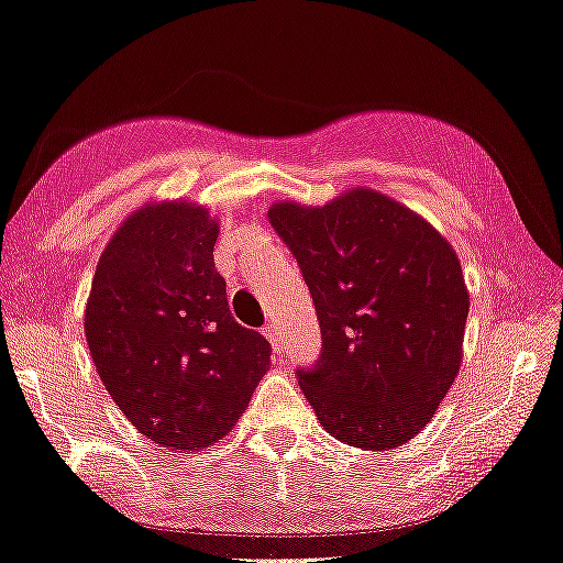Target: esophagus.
Returning <instances> with one entry per match:
<instances>
[{
    "label": "esophagus",
    "instance_id": "obj_1",
    "mask_svg": "<svg viewBox=\"0 0 563 563\" xmlns=\"http://www.w3.org/2000/svg\"><path fill=\"white\" fill-rule=\"evenodd\" d=\"M263 335L267 341H271V346L275 349V351H280V331H278V323L275 321H271V323H265V329H263Z\"/></svg>",
    "mask_w": 563,
    "mask_h": 563
}]
</instances>
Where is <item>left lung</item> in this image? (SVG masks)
Listing matches in <instances>:
<instances>
[{"instance_id":"left-lung-1","label":"left lung","mask_w":563,"mask_h":563,"mask_svg":"<svg viewBox=\"0 0 563 563\" xmlns=\"http://www.w3.org/2000/svg\"><path fill=\"white\" fill-rule=\"evenodd\" d=\"M323 351L300 389L331 438L391 450L438 412L463 362L470 292L448 240L401 201L354 187L321 207L275 201Z\"/></svg>"}]
</instances>
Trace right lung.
Wrapping results in <instances>:
<instances>
[{
  "mask_svg": "<svg viewBox=\"0 0 563 563\" xmlns=\"http://www.w3.org/2000/svg\"><path fill=\"white\" fill-rule=\"evenodd\" d=\"M217 234V217L189 199L133 209L98 260L82 318L111 399L174 452L222 440L271 368V343L230 313Z\"/></svg>",
  "mask_w": 563,
  "mask_h": 563,
  "instance_id": "1",
  "label": "right lung"
}]
</instances>
